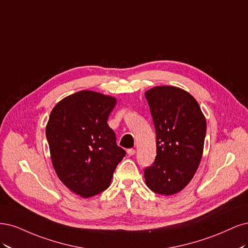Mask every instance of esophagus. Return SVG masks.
Listing matches in <instances>:
<instances>
[{"mask_svg":"<svg viewBox=\"0 0 248 248\" xmlns=\"http://www.w3.org/2000/svg\"><path fill=\"white\" fill-rule=\"evenodd\" d=\"M126 154H127V155H129V156L134 155H135V149H133V148L127 149V150H126Z\"/></svg>","mask_w":248,"mask_h":248,"instance_id":"obj_1","label":"esophagus"}]
</instances>
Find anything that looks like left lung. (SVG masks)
Wrapping results in <instances>:
<instances>
[{"label":"left lung","instance_id":"1","mask_svg":"<svg viewBox=\"0 0 248 248\" xmlns=\"http://www.w3.org/2000/svg\"><path fill=\"white\" fill-rule=\"evenodd\" d=\"M145 98L156 135L155 163L144 170L146 186L156 194L179 193L201 162L206 119L196 99L176 86H155Z\"/></svg>","mask_w":248,"mask_h":248}]
</instances>
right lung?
Segmentation results:
<instances>
[{
  "mask_svg": "<svg viewBox=\"0 0 248 248\" xmlns=\"http://www.w3.org/2000/svg\"><path fill=\"white\" fill-rule=\"evenodd\" d=\"M115 104L111 95L80 91L60 101L46 124L55 173L82 198L108 188L116 166L125 155L107 124Z\"/></svg>",
  "mask_w": 248,
  "mask_h": 248,
  "instance_id": "1",
  "label": "right lung"
}]
</instances>
